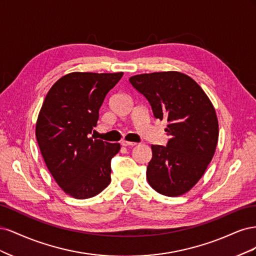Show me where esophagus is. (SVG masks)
Segmentation results:
<instances>
[{
  "mask_svg": "<svg viewBox=\"0 0 256 256\" xmlns=\"http://www.w3.org/2000/svg\"><path fill=\"white\" fill-rule=\"evenodd\" d=\"M120 144H122V146H125V147H132V146L136 145V143H134V142H129V141H125V140H122V141L120 142Z\"/></svg>",
  "mask_w": 256,
  "mask_h": 256,
  "instance_id": "1",
  "label": "esophagus"
}]
</instances>
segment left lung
Returning a JSON list of instances; mask_svg holds the SVG:
<instances>
[{"mask_svg": "<svg viewBox=\"0 0 256 256\" xmlns=\"http://www.w3.org/2000/svg\"><path fill=\"white\" fill-rule=\"evenodd\" d=\"M130 84L150 104L154 118L166 120V146L152 145L146 178L166 196L188 192L203 176L218 143L214 108L200 85L177 72L131 76Z\"/></svg>", "mask_w": 256, "mask_h": 256, "instance_id": "obj_1", "label": "left lung"}]
</instances>
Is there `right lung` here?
Masks as SVG:
<instances>
[{
  "mask_svg": "<svg viewBox=\"0 0 256 256\" xmlns=\"http://www.w3.org/2000/svg\"><path fill=\"white\" fill-rule=\"evenodd\" d=\"M122 72H72L48 92L36 122V138L51 175L74 198L97 196L111 182L118 143L90 136L99 109Z\"/></svg>",
  "mask_w": 256,
  "mask_h": 256,
  "instance_id": "1",
  "label": "right lung"
}]
</instances>
